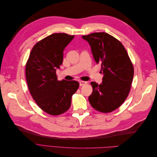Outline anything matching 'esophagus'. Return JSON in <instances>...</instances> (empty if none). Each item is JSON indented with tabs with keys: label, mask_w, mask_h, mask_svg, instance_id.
<instances>
[{
	"label": "esophagus",
	"mask_w": 157,
	"mask_h": 157,
	"mask_svg": "<svg viewBox=\"0 0 157 157\" xmlns=\"http://www.w3.org/2000/svg\"><path fill=\"white\" fill-rule=\"evenodd\" d=\"M86 83H87V82H85V81H80V82H79V84H80V86H83V85L86 84Z\"/></svg>",
	"instance_id": "34e87169"
}]
</instances>
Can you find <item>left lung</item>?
<instances>
[{"label":"left lung","instance_id":"left-lung-1","mask_svg":"<svg viewBox=\"0 0 157 157\" xmlns=\"http://www.w3.org/2000/svg\"><path fill=\"white\" fill-rule=\"evenodd\" d=\"M91 47L95 61L101 65L100 84L92 82L90 105L97 111L110 113L124 103L130 90L134 67L120 41L106 33H94L82 36Z\"/></svg>","mask_w":157,"mask_h":157}]
</instances>
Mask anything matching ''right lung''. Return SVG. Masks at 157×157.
Instances as JSON below:
<instances>
[{
    "instance_id": "1",
    "label": "right lung",
    "mask_w": 157,
    "mask_h": 157,
    "mask_svg": "<svg viewBox=\"0 0 157 157\" xmlns=\"http://www.w3.org/2000/svg\"><path fill=\"white\" fill-rule=\"evenodd\" d=\"M73 35L54 33L33 46L26 67V80L36 104L51 115H61L69 109L71 97L78 90L76 80H58L56 69L63 63V51Z\"/></svg>"
}]
</instances>
